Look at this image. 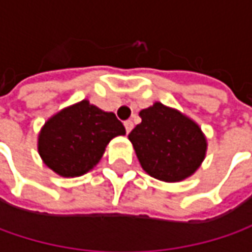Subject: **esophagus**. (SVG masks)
<instances>
[{
    "mask_svg": "<svg viewBox=\"0 0 252 252\" xmlns=\"http://www.w3.org/2000/svg\"><path fill=\"white\" fill-rule=\"evenodd\" d=\"M125 129H126V133H130V130L133 129V122L131 121L125 122Z\"/></svg>",
    "mask_w": 252,
    "mask_h": 252,
    "instance_id": "esophagus-1",
    "label": "esophagus"
}]
</instances>
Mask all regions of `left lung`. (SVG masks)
<instances>
[{
    "label": "left lung",
    "mask_w": 252,
    "mask_h": 252,
    "mask_svg": "<svg viewBox=\"0 0 252 252\" xmlns=\"http://www.w3.org/2000/svg\"><path fill=\"white\" fill-rule=\"evenodd\" d=\"M141 123L129 134L141 168L154 178L179 182L205 160L208 143L198 123L161 102L140 111Z\"/></svg>",
    "instance_id": "left-lung-1"
}]
</instances>
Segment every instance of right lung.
<instances>
[{
  "label": "right lung",
  "mask_w": 252,
  "mask_h": 252,
  "mask_svg": "<svg viewBox=\"0 0 252 252\" xmlns=\"http://www.w3.org/2000/svg\"><path fill=\"white\" fill-rule=\"evenodd\" d=\"M123 134L125 126L115 113L84 99L57 112L44 123L37 150L56 174L65 178L81 177L99 162L108 143Z\"/></svg>",
  "instance_id": "obj_1"
}]
</instances>
